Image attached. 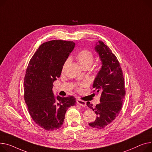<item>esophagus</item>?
Segmentation results:
<instances>
[{
  "mask_svg": "<svg viewBox=\"0 0 152 152\" xmlns=\"http://www.w3.org/2000/svg\"><path fill=\"white\" fill-rule=\"evenodd\" d=\"M76 102L79 105L83 107H86V102H84V101H83V100L79 99H77Z\"/></svg>",
  "mask_w": 152,
  "mask_h": 152,
  "instance_id": "esophagus-1",
  "label": "esophagus"
}]
</instances>
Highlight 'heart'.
Returning <instances> with one entry per match:
<instances>
[{
    "label": "heart",
    "instance_id": "heart-1",
    "mask_svg": "<svg viewBox=\"0 0 152 152\" xmlns=\"http://www.w3.org/2000/svg\"><path fill=\"white\" fill-rule=\"evenodd\" d=\"M76 58L77 61L79 62L80 66L82 68L84 67H90L94 62V56L92 53L88 50H83L78 53L76 55ZM68 62V60H66L63 65V69L65 68L66 65ZM85 85V83H83L82 86Z\"/></svg>",
    "mask_w": 152,
    "mask_h": 152
}]
</instances>
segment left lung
<instances>
[{
    "label": "left lung",
    "mask_w": 152,
    "mask_h": 152,
    "mask_svg": "<svg viewBox=\"0 0 152 152\" xmlns=\"http://www.w3.org/2000/svg\"><path fill=\"white\" fill-rule=\"evenodd\" d=\"M95 50L102 61V67L94 79V92L101 93L100 103L87 106L96 115V120L88 124L92 128L102 129L109 125L119 114L125 96V81L122 68L116 56L102 41L96 42Z\"/></svg>",
    "instance_id": "8db88e82"
}]
</instances>
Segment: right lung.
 <instances>
[{
  "instance_id": "add662e5",
  "label": "right lung",
  "mask_w": 152,
  "mask_h": 152,
  "mask_svg": "<svg viewBox=\"0 0 152 152\" xmlns=\"http://www.w3.org/2000/svg\"><path fill=\"white\" fill-rule=\"evenodd\" d=\"M75 43L52 40L43 43L30 59L24 77V99L34 122L47 131L62 126L68 107L75 105L74 96H56L53 83L61 75L63 65Z\"/></svg>"
}]
</instances>
